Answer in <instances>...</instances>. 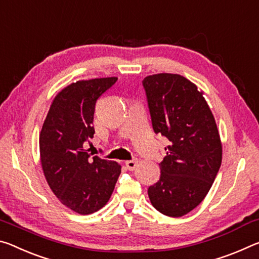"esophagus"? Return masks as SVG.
I'll return each instance as SVG.
<instances>
[{"instance_id":"34e87169","label":"esophagus","mask_w":259,"mask_h":259,"mask_svg":"<svg viewBox=\"0 0 259 259\" xmlns=\"http://www.w3.org/2000/svg\"><path fill=\"white\" fill-rule=\"evenodd\" d=\"M126 167L130 169V171H134L138 166V160L137 159H132V160H126L125 162Z\"/></svg>"}]
</instances>
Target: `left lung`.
<instances>
[{
    "mask_svg": "<svg viewBox=\"0 0 259 259\" xmlns=\"http://www.w3.org/2000/svg\"><path fill=\"white\" fill-rule=\"evenodd\" d=\"M152 128L169 146L160 177L148 188L156 210L181 217L204 200L222 165L223 146L203 92L180 74L158 73L143 79Z\"/></svg>",
    "mask_w": 259,
    "mask_h": 259,
    "instance_id": "obj_1",
    "label": "left lung"
}]
</instances>
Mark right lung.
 Masks as SVG:
<instances>
[{
    "label": "right lung",
    "mask_w": 259,
    "mask_h": 259,
    "mask_svg": "<svg viewBox=\"0 0 259 259\" xmlns=\"http://www.w3.org/2000/svg\"><path fill=\"white\" fill-rule=\"evenodd\" d=\"M117 77L79 80L58 93L42 126L39 146L44 175L63 205L91 214L107 204L121 166L114 160L91 158L83 143L95 133L96 101Z\"/></svg>",
    "instance_id": "right-lung-1"
}]
</instances>
